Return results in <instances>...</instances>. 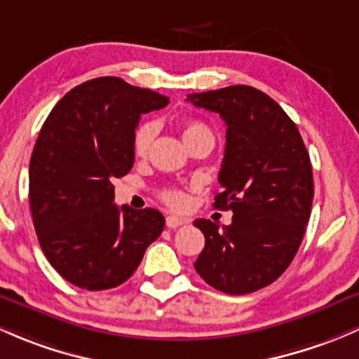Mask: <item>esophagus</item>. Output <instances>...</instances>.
<instances>
[{
	"label": "esophagus",
	"instance_id": "obj_1",
	"mask_svg": "<svg viewBox=\"0 0 359 359\" xmlns=\"http://www.w3.org/2000/svg\"><path fill=\"white\" fill-rule=\"evenodd\" d=\"M184 223H187V221L181 219V217H178V216H168V217H165V226H168L169 230H175V228H178Z\"/></svg>",
	"mask_w": 359,
	"mask_h": 359
}]
</instances>
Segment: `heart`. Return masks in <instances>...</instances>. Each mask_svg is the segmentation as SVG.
I'll list each match as a JSON object with an SVG mask.
<instances>
[{
	"instance_id": "b5f03b06",
	"label": "heart",
	"mask_w": 359,
	"mask_h": 359,
	"mask_svg": "<svg viewBox=\"0 0 359 359\" xmlns=\"http://www.w3.org/2000/svg\"><path fill=\"white\" fill-rule=\"evenodd\" d=\"M181 133H183V140L187 142L188 147H191L194 143L205 138L214 140L212 131H210L205 124L198 123V121H187V123H183ZM155 135H157V124H155L154 121H145V123H142L135 129L131 142L135 157L142 158L149 154ZM161 198L164 204L172 207V209H183V207L187 205V195L181 190H178V188H164V190L161 191Z\"/></svg>"
}]
</instances>
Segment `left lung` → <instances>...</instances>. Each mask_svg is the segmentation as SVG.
<instances>
[{
    "label": "left lung",
    "mask_w": 359,
    "mask_h": 359,
    "mask_svg": "<svg viewBox=\"0 0 359 359\" xmlns=\"http://www.w3.org/2000/svg\"><path fill=\"white\" fill-rule=\"evenodd\" d=\"M187 102L226 124L214 207L233 212L230 226L194 221L205 236L194 266L214 289L250 294L275 282L297 254L315 195L309 154L294 121L256 88H221Z\"/></svg>",
    "instance_id": "8db88e82"
}]
</instances>
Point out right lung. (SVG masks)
<instances>
[{"instance_id": "1", "label": "right lung", "mask_w": 359, "mask_h": 359, "mask_svg": "<svg viewBox=\"0 0 359 359\" xmlns=\"http://www.w3.org/2000/svg\"><path fill=\"white\" fill-rule=\"evenodd\" d=\"M168 103L121 77H97L70 90L44 121L29 164L32 221L46 259L79 289L124 283L164 230L157 209L114 204L112 181L135 164L142 114Z\"/></svg>"}]
</instances>
